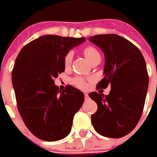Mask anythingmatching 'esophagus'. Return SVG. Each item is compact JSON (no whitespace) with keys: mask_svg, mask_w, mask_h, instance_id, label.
Instances as JSON below:
<instances>
[{"mask_svg":"<svg viewBox=\"0 0 157 157\" xmlns=\"http://www.w3.org/2000/svg\"><path fill=\"white\" fill-rule=\"evenodd\" d=\"M84 98H85V99H89V95H88V93H84Z\"/></svg>","mask_w":157,"mask_h":157,"instance_id":"34e87169","label":"esophagus"}]
</instances>
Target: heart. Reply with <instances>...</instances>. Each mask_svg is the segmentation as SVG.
Segmentation results:
<instances>
[{
	"instance_id": "b5f03b06",
	"label": "heart",
	"mask_w": 157,
	"mask_h": 157,
	"mask_svg": "<svg viewBox=\"0 0 157 157\" xmlns=\"http://www.w3.org/2000/svg\"><path fill=\"white\" fill-rule=\"evenodd\" d=\"M83 54L85 56V58L87 59L88 61H90V63H91L93 60L97 58H100V54L96 48H94L93 46H86L83 49ZM72 61V53L68 52L66 54L65 59H64V64L66 67H68L71 64ZM72 83L74 85H75L78 88H85L87 86V81L82 77H75L72 80Z\"/></svg>"
}]
</instances>
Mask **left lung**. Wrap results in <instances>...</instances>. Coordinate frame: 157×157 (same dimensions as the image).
Segmentation results:
<instances>
[{"label":"left lung","instance_id":"1","mask_svg":"<svg viewBox=\"0 0 157 157\" xmlns=\"http://www.w3.org/2000/svg\"><path fill=\"white\" fill-rule=\"evenodd\" d=\"M89 41L105 55L104 77L98 89L110 86L108 95L90 92L98 105L91 124L98 133L108 138H122L138 124L145 105L148 75L142 53L133 43L117 34H97Z\"/></svg>","mask_w":157,"mask_h":157}]
</instances>
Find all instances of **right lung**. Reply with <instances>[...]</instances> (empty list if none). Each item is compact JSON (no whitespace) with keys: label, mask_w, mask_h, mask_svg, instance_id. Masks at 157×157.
Returning <instances> with one entry per match:
<instances>
[{"label":"right lung","mask_w":157,"mask_h":157,"mask_svg":"<svg viewBox=\"0 0 157 157\" xmlns=\"http://www.w3.org/2000/svg\"><path fill=\"white\" fill-rule=\"evenodd\" d=\"M85 40L42 35L24 46L16 59L11 75L17 109L25 126L40 140L57 141L71 132L84 94L71 85L60 90L54 79L65 71L66 54Z\"/></svg>","instance_id":"add662e5"}]
</instances>
